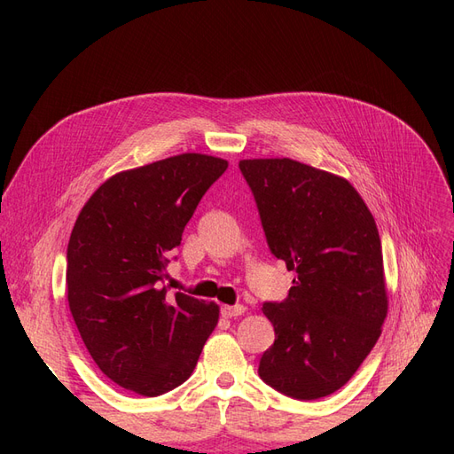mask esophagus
I'll return each mask as SVG.
<instances>
[{"instance_id": "34e87169", "label": "esophagus", "mask_w": 454, "mask_h": 454, "mask_svg": "<svg viewBox=\"0 0 454 454\" xmlns=\"http://www.w3.org/2000/svg\"><path fill=\"white\" fill-rule=\"evenodd\" d=\"M246 312V307L244 305H235V307H222V316L223 318H237V316H242Z\"/></svg>"}]
</instances>
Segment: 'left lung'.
<instances>
[{
  "label": "left lung",
  "instance_id": "8db88e82",
  "mask_svg": "<svg viewBox=\"0 0 454 454\" xmlns=\"http://www.w3.org/2000/svg\"><path fill=\"white\" fill-rule=\"evenodd\" d=\"M270 254L297 277L282 303H263L274 345L259 377L295 400L350 380L388 312L377 223L345 177L292 159H246Z\"/></svg>",
  "mask_w": 454,
  "mask_h": 454
}]
</instances>
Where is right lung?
<instances>
[{"label": "right lung", "instance_id": "1", "mask_svg": "<svg viewBox=\"0 0 454 454\" xmlns=\"http://www.w3.org/2000/svg\"><path fill=\"white\" fill-rule=\"evenodd\" d=\"M227 160L184 153L109 177L67 244V303L92 360L119 387L155 397L185 382L219 318L215 303L160 286L170 252Z\"/></svg>", "mask_w": 454, "mask_h": 454}]
</instances>
